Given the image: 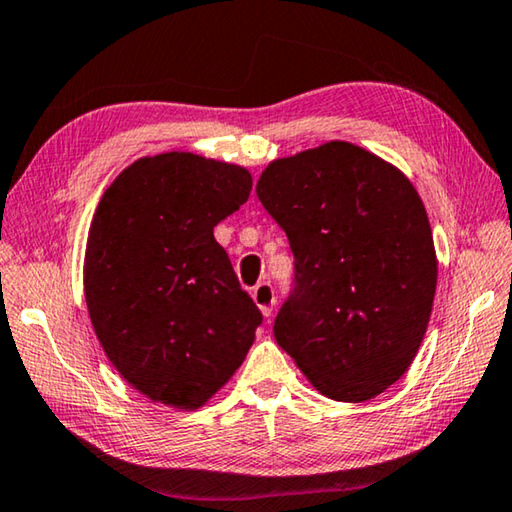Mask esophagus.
Returning a JSON list of instances; mask_svg holds the SVG:
<instances>
[{
  "instance_id": "esophagus-1",
  "label": "esophagus",
  "mask_w": 512,
  "mask_h": 512,
  "mask_svg": "<svg viewBox=\"0 0 512 512\" xmlns=\"http://www.w3.org/2000/svg\"><path fill=\"white\" fill-rule=\"evenodd\" d=\"M253 300L257 303L259 310H262L264 316L273 314V305H275V289L269 280L257 282L253 289Z\"/></svg>"
}]
</instances>
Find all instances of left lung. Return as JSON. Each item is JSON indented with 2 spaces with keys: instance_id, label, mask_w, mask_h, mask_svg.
<instances>
[{
  "instance_id": "obj_1",
  "label": "left lung",
  "mask_w": 512,
  "mask_h": 512,
  "mask_svg": "<svg viewBox=\"0 0 512 512\" xmlns=\"http://www.w3.org/2000/svg\"><path fill=\"white\" fill-rule=\"evenodd\" d=\"M257 198L294 253L275 342L328 399H373L408 371L433 310V234L415 186L332 141L273 161Z\"/></svg>"
}]
</instances>
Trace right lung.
Listing matches in <instances>:
<instances>
[{
  "mask_svg": "<svg viewBox=\"0 0 512 512\" xmlns=\"http://www.w3.org/2000/svg\"><path fill=\"white\" fill-rule=\"evenodd\" d=\"M250 189L246 168L166 152L134 161L97 205L88 314L113 367L152 401L198 408L239 369L262 326L214 239Z\"/></svg>",
  "mask_w": 512,
  "mask_h": 512,
  "instance_id": "obj_1",
  "label": "right lung"
}]
</instances>
